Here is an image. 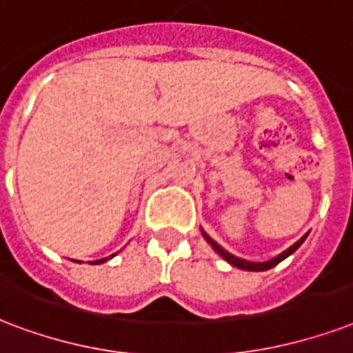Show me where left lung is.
I'll return each instance as SVG.
<instances>
[{
	"label": "left lung",
	"mask_w": 353,
	"mask_h": 353,
	"mask_svg": "<svg viewBox=\"0 0 353 353\" xmlns=\"http://www.w3.org/2000/svg\"><path fill=\"white\" fill-rule=\"evenodd\" d=\"M201 233H203V236H205V241L209 242V244H211L212 250H214V252H216V254H219L220 257H222V259H225V261H228V263H230V265L236 266V268H241V270H250V272H263V270H270L272 266H276V265H278V263H281V261H283V259H287V257H289L290 254H294L296 250L302 246V242L305 241V239H307V235H303L302 239H300V241L294 242V244H292L290 248H287V250H285V252H281V254H279V255H276L274 259L265 261V263H252V261L241 259V257H235V255L230 254V252H225V250L222 248V246H220L219 242H214L211 239V236L207 235L205 231H201Z\"/></svg>",
	"instance_id": "1"
}]
</instances>
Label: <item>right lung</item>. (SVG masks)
Wrapping results in <instances>:
<instances>
[{"label": "right lung", "instance_id": "add662e5", "mask_svg": "<svg viewBox=\"0 0 353 353\" xmlns=\"http://www.w3.org/2000/svg\"><path fill=\"white\" fill-rule=\"evenodd\" d=\"M112 257V255H111ZM105 261H107V257H105V259H98V261H92V265H101V263H105Z\"/></svg>", "mask_w": 353, "mask_h": 353}]
</instances>
